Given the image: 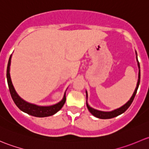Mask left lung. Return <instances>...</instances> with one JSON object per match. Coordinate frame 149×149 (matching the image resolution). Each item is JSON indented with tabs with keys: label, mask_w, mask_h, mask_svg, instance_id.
<instances>
[{
	"label": "left lung",
	"mask_w": 149,
	"mask_h": 149,
	"mask_svg": "<svg viewBox=\"0 0 149 149\" xmlns=\"http://www.w3.org/2000/svg\"><path fill=\"white\" fill-rule=\"evenodd\" d=\"M138 61V59H137ZM138 65H139V80H138V83H137V86H136V89H135L134 93H133V96L131 97L130 100L127 102V103L125 104V105H123V107H121L120 108H118V109H115V110L112 111V112H102V111H99L97 110V109H94L93 108L90 107L89 105L88 104V103H86V106L87 108H88V111L92 114L94 116H95L96 118H100V119H110V118H113L115 117L118 116V115H121L123 114V112H125L127 109H128L129 107L130 106L132 102H133V100H134L135 97H136V92H137L138 88H139V86L140 84V78H141V72H140V64L139 62L138 61ZM86 97H87V92H86Z\"/></svg>",
	"instance_id": "8db88e82"
}]
</instances>
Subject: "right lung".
<instances>
[{
	"instance_id": "obj_1",
	"label": "right lung",
	"mask_w": 149,
	"mask_h": 149,
	"mask_svg": "<svg viewBox=\"0 0 149 149\" xmlns=\"http://www.w3.org/2000/svg\"><path fill=\"white\" fill-rule=\"evenodd\" d=\"M10 58L11 55L10 56L9 60H8V66H7V71H6V76H7V81H8V88H9L10 94L13 99V102L16 104V106L19 108L22 111L26 112L30 115H32L34 117H39V118H44V117L51 116L56 113L57 112L60 110L64 104L65 102V94H64L63 99L59 103L56 104L52 105V106L48 107H42L37 106V105L32 104L25 102L24 100H22L20 97L17 94V93L15 91L13 86L12 84L11 79L10 76Z\"/></svg>"
}]
</instances>
